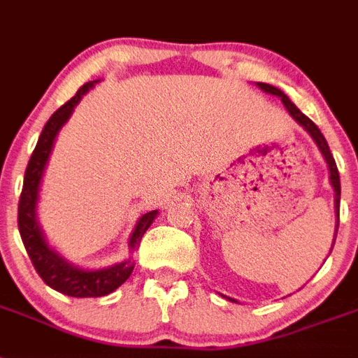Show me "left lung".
<instances>
[{"instance_id":"1","label":"left lung","mask_w":358,"mask_h":358,"mask_svg":"<svg viewBox=\"0 0 358 358\" xmlns=\"http://www.w3.org/2000/svg\"><path fill=\"white\" fill-rule=\"evenodd\" d=\"M260 89H262L264 92H269V94L273 96H278L282 100V103H284V107L287 109V113L293 116V120H295L296 123H300L302 127L306 129L309 133V136L313 138V142L317 143V147L320 149V152H322L324 160H326L327 164V169H329V182H331V187L333 191H335V213H337V227H335V236H337V229H338V207H341V176H338V169H337V164H335V158H333L331 151H329V145H327L326 138H324V134L320 133V129L315 125L311 120L306 116L304 113H300V109L296 107L293 101L287 98L284 92L280 91V89H276V87L269 85V83H257ZM333 245H335V238H333Z\"/></svg>"}]
</instances>
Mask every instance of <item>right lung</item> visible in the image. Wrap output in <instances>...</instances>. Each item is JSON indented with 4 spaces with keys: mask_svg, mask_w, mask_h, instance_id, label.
<instances>
[{
    "mask_svg": "<svg viewBox=\"0 0 358 358\" xmlns=\"http://www.w3.org/2000/svg\"><path fill=\"white\" fill-rule=\"evenodd\" d=\"M96 82L98 80L80 87L76 94L72 96L67 103L62 105L50 116L49 122L45 123L43 131L38 138V143H36L34 152H32L31 160H29V165H27L20 206H17V227H20L21 240H23L27 253L31 257L32 266L38 271V275L41 276V280L52 289L63 293V295L76 296V299L109 295L127 280L134 269V262L131 258L120 264H114V266L103 267V269H83V267L67 262L58 251H54L47 244L43 231L38 224V218H36V206H38L41 178H43V171L47 167L50 151L54 147V140L58 136L59 129L71 118L72 110L80 103L83 94H87L89 89L94 87ZM156 215H158V211H149L140 216L133 235L129 238V249L131 251L138 249V245L142 242L143 233L149 229V225L152 224Z\"/></svg>",
    "mask_w": 358,
    "mask_h": 358,
    "instance_id": "right-lung-1",
    "label": "right lung"
}]
</instances>
